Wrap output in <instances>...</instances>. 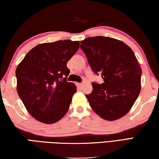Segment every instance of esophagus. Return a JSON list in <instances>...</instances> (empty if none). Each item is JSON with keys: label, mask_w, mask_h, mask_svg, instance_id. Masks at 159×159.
I'll return each mask as SVG.
<instances>
[{"label": "esophagus", "mask_w": 159, "mask_h": 159, "mask_svg": "<svg viewBox=\"0 0 159 159\" xmlns=\"http://www.w3.org/2000/svg\"><path fill=\"white\" fill-rule=\"evenodd\" d=\"M82 85H83L82 83H78V86H79V88H81Z\"/></svg>", "instance_id": "34e87169"}]
</instances>
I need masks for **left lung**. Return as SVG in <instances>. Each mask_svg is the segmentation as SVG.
Returning <instances> with one entry per match:
<instances>
[{"label": "left lung", "instance_id": "8db88e82", "mask_svg": "<svg viewBox=\"0 0 159 159\" xmlns=\"http://www.w3.org/2000/svg\"><path fill=\"white\" fill-rule=\"evenodd\" d=\"M80 48L92 71L103 79L102 84L92 83L93 89L85 95L90 107L106 120L125 116L141 89L142 69L134 51L120 40L103 36L85 39Z\"/></svg>", "mask_w": 159, "mask_h": 159}]
</instances>
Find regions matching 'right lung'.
Segmentation results:
<instances>
[{"mask_svg": "<svg viewBox=\"0 0 159 159\" xmlns=\"http://www.w3.org/2000/svg\"><path fill=\"white\" fill-rule=\"evenodd\" d=\"M80 42L65 39L38 44L16 70V89L28 112L44 124L57 122L70 108L76 86L67 81L69 60Z\"/></svg>", "mask_w": 159, "mask_h": 159, "instance_id": "right-lung-1", "label": "right lung"}]
</instances>
